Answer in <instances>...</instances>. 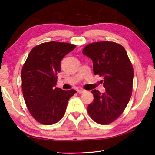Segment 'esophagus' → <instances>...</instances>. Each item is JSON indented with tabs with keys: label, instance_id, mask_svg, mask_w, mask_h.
<instances>
[{
	"label": "esophagus",
	"instance_id": "esophagus-1",
	"mask_svg": "<svg viewBox=\"0 0 155 155\" xmlns=\"http://www.w3.org/2000/svg\"><path fill=\"white\" fill-rule=\"evenodd\" d=\"M77 91H78V93H79V94H82L84 92L85 90H84V89H78Z\"/></svg>",
	"mask_w": 155,
	"mask_h": 155
}]
</instances>
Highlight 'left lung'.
Segmentation results:
<instances>
[{"label":"left lung","mask_w":155,"mask_h":155,"mask_svg":"<svg viewBox=\"0 0 155 155\" xmlns=\"http://www.w3.org/2000/svg\"><path fill=\"white\" fill-rule=\"evenodd\" d=\"M82 53L92 60L94 75L104 78L105 88L102 94L96 89L91 91L94 101L87 111L96 122L109 124L121 115L131 98L133 66L124 48L113 42L91 43Z\"/></svg>","instance_id":"8db88e82"}]
</instances>
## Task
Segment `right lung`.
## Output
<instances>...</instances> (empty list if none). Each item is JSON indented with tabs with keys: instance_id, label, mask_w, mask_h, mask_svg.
<instances>
[{
	"instance_id": "add662e5",
	"label": "right lung",
	"mask_w": 155,
	"mask_h": 155,
	"mask_svg": "<svg viewBox=\"0 0 155 155\" xmlns=\"http://www.w3.org/2000/svg\"><path fill=\"white\" fill-rule=\"evenodd\" d=\"M75 45L66 42H44L33 48L21 70L24 98L31 115L42 124L61 120L67 104L76 92L56 87L61 62Z\"/></svg>"
}]
</instances>
